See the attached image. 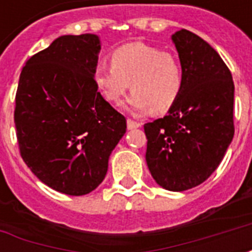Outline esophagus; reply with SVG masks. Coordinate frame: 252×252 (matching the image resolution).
Instances as JSON below:
<instances>
[{
    "mask_svg": "<svg viewBox=\"0 0 252 252\" xmlns=\"http://www.w3.org/2000/svg\"><path fill=\"white\" fill-rule=\"evenodd\" d=\"M126 126H128V129H135V128L142 126V123L132 120V119H128V120H126Z\"/></svg>",
    "mask_w": 252,
    "mask_h": 252,
    "instance_id": "34e87169",
    "label": "esophagus"
}]
</instances>
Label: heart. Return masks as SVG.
<instances>
[{"mask_svg": "<svg viewBox=\"0 0 252 252\" xmlns=\"http://www.w3.org/2000/svg\"><path fill=\"white\" fill-rule=\"evenodd\" d=\"M110 66L94 70L95 88L108 102L120 105L126 92H133L126 101L132 112L151 109L164 113L174 106L184 90V70L171 52L146 43H129L110 54Z\"/></svg>", "mask_w": 252, "mask_h": 252, "instance_id": "1", "label": "heart"}]
</instances>
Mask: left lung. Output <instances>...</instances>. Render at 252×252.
<instances>
[{
	"label": "left lung",
	"mask_w": 252,
	"mask_h": 252,
	"mask_svg": "<svg viewBox=\"0 0 252 252\" xmlns=\"http://www.w3.org/2000/svg\"><path fill=\"white\" fill-rule=\"evenodd\" d=\"M173 41L184 90L169 115L144 124L146 160L158 185L184 191L211 177L232 142L235 86L227 64L200 36L181 30Z\"/></svg>",
	"instance_id": "8db88e82"
}]
</instances>
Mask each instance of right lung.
<instances>
[{"mask_svg":"<svg viewBox=\"0 0 252 252\" xmlns=\"http://www.w3.org/2000/svg\"><path fill=\"white\" fill-rule=\"evenodd\" d=\"M99 50L98 36H61L20 74L14 106L20 155L43 184L63 194L95 189L126 133V117L94 85Z\"/></svg>","mask_w":252,"mask_h":252,"instance_id":"1","label":"right lung"}]
</instances>
